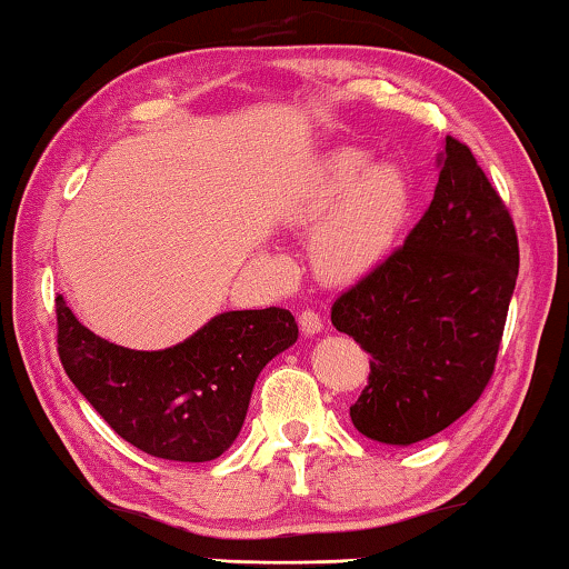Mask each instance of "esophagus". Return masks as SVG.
Segmentation results:
<instances>
[{
	"label": "esophagus",
	"instance_id": "obj_1",
	"mask_svg": "<svg viewBox=\"0 0 569 569\" xmlns=\"http://www.w3.org/2000/svg\"><path fill=\"white\" fill-rule=\"evenodd\" d=\"M300 329L306 337H316V333L323 331V321L316 310H302L300 313Z\"/></svg>",
	"mask_w": 569,
	"mask_h": 569
}]
</instances>
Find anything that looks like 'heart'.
<instances>
[{
    "instance_id": "1",
    "label": "heart",
    "mask_w": 569,
    "mask_h": 569,
    "mask_svg": "<svg viewBox=\"0 0 569 569\" xmlns=\"http://www.w3.org/2000/svg\"><path fill=\"white\" fill-rule=\"evenodd\" d=\"M415 186L401 162L337 147L310 162L284 209L292 230L313 232L310 261L331 284H357L383 267L407 228Z\"/></svg>"
}]
</instances>
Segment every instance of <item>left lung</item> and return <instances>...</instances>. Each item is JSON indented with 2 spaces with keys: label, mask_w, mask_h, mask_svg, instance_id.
Returning a JSON list of instances; mask_svg holds the SVG:
<instances>
[{
  "label": "left lung",
  "mask_w": 569,
  "mask_h": 569,
  "mask_svg": "<svg viewBox=\"0 0 569 569\" xmlns=\"http://www.w3.org/2000/svg\"><path fill=\"white\" fill-rule=\"evenodd\" d=\"M422 220L376 274L331 308L370 352L352 425L386 446L427 440L479 401L492 378L518 279V236L471 150L446 137Z\"/></svg>",
  "instance_id": "obj_1"
}]
</instances>
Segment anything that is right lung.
Returning <instances> with one entry per match:
<instances>
[{
	"label": "right lung",
	"instance_id": "right-lung-1",
	"mask_svg": "<svg viewBox=\"0 0 569 569\" xmlns=\"http://www.w3.org/2000/svg\"><path fill=\"white\" fill-rule=\"evenodd\" d=\"M59 357L77 391L131 446L204 463L236 442L256 378L298 341L290 310H228L158 352L119 347L57 298Z\"/></svg>",
	"mask_w": 569,
	"mask_h": 569
}]
</instances>
